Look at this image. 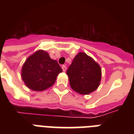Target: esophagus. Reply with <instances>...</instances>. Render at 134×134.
<instances>
[{"instance_id":"1","label":"esophagus","mask_w":134,"mask_h":134,"mask_svg":"<svg viewBox=\"0 0 134 134\" xmlns=\"http://www.w3.org/2000/svg\"><path fill=\"white\" fill-rule=\"evenodd\" d=\"M62 70H63L64 72H66V66L63 65V66H62Z\"/></svg>"}]
</instances>
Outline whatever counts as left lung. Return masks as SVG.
<instances>
[{"mask_svg":"<svg viewBox=\"0 0 134 134\" xmlns=\"http://www.w3.org/2000/svg\"><path fill=\"white\" fill-rule=\"evenodd\" d=\"M66 74L73 91L80 94H88L100 85L101 68L91 56L79 52L73 59Z\"/></svg>","mask_w":134,"mask_h":134,"instance_id":"obj_1","label":"left lung"}]
</instances>
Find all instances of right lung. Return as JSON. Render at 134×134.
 Listing matches in <instances>:
<instances>
[{"instance_id":"1","label":"right lung","mask_w":134,"mask_h":134,"mask_svg":"<svg viewBox=\"0 0 134 134\" xmlns=\"http://www.w3.org/2000/svg\"><path fill=\"white\" fill-rule=\"evenodd\" d=\"M62 69L58 62L51 59L46 51L40 49L29 55L21 68V77L32 91H43L51 87Z\"/></svg>"}]
</instances>
